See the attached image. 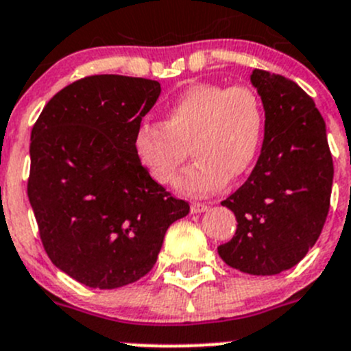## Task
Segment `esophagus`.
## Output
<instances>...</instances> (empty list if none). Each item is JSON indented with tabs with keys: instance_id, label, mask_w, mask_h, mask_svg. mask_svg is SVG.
<instances>
[{
	"instance_id": "1",
	"label": "esophagus",
	"mask_w": 351,
	"mask_h": 351,
	"mask_svg": "<svg viewBox=\"0 0 351 351\" xmlns=\"http://www.w3.org/2000/svg\"><path fill=\"white\" fill-rule=\"evenodd\" d=\"M207 204H204V202H192V213H204V210H207Z\"/></svg>"
}]
</instances>
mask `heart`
I'll list each match as a JSON object with an SVG mask.
<instances>
[{"label": "heart", "instance_id": "obj_1", "mask_svg": "<svg viewBox=\"0 0 351 351\" xmlns=\"http://www.w3.org/2000/svg\"><path fill=\"white\" fill-rule=\"evenodd\" d=\"M266 128L261 96L248 85H189L165 111L162 123L142 121L134 149L147 175L169 185L190 156L195 162L176 182L189 195L221 189L243 176L257 159Z\"/></svg>", "mask_w": 351, "mask_h": 351}]
</instances>
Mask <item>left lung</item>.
I'll list each match as a JSON object with an SVG mask.
<instances>
[{
    "mask_svg": "<svg viewBox=\"0 0 351 351\" xmlns=\"http://www.w3.org/2000/svg\"><path fill=\"white\" fill-rule=\"evenodd\" d=\"M250 80L266 111L264 142L247 182L221 202L238 224L217 254L233 269L271 276L297 266L317 241L335 168L324 118L312 97L266 70H254Z\"/></svg>",
    "mask_w": 351,
    "mask_h": 351,
    "instance_id": "8db88e82",
    "label": "left lung"
}]
</instances>
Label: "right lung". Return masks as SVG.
Wrapping results in <instances>:
<instances>
[{"instance_id": "add662e5", "label": "right lung", "mask_w": 351, "mask_h": 351, "mask_svg": "<svg viewBox=\"0 0 351 351\" xmlns=\"http://www.w3.org/2000/svg\"><path fill=\"white\" fill-rule=\"evenodd\" d=\"M156 80L90 75L54 94L34 123L27 195L54 266L113 290L154 267L169 224L189 202L156 183L134 135L158 101Z\"/></svg>"}]
</instances>
